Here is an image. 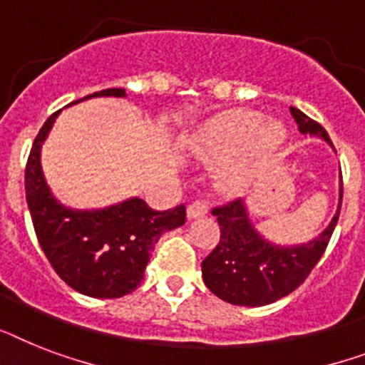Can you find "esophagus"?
I'll return each mask as SVG.
<instances>
[{"instance_id": "obj_1", "label": "esophagus", "mask_w": 365, "mask_h": 365, "mask_svg": "<svg viewBox=\"0 0 365 365\" xmlns=\"http://www.w3.org/2000/svg\"><path fill=\"white\" fill-rule=\"evenodd\" d=\"M206 213H208V206H206V202H202V200H195V202H191L187 206V219L202 217Z\"/></svg>"}]
</instances>
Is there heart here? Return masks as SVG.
<instances>
[{"label":"heart","instance_id":"1","mask_svg":"<svg viewBox=\"0 0 365 365\" xmlns=\"http://www.w3.org/2000/svg\"><path fill=\"white\" fill-rule=\"evenodd\" d=\"M287 140L279 120H264L260 112L238 108L206 120L189 136V152L202 161H221L232 153L219 173L223 191H244Z\"/></svg>","mask_w":365,"mask_h":365}]
</instances>
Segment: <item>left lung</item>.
Here are the masks:
<instances>
[{
	"mask_svg": "<svg viewBox=\"0 0 365 365\" xmlns=\"http://www.w3.org/2000/svg\"><path fill=\"white\" fill-rule=\"evenodd\" d=\"M290 114L302 135L321 138L334 148L324 127L292 106ZM341 198L343 187L339 183L337 210L327 229L317 234V238L296 245H279L264 238L255 229L244 200L215 208L213 215H217L221 240L202 260L204 285L217 298L234 306L260 307L289 296L306 281L327 250L339 217Z\"/></svg>",
	"mask_w": 365,
	"mask_h": 365,
	"instance_id": "left-lung-1",
	"label": "left lung"
}]
</instances>
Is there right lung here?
<instances>
[{"label":"right lung","mask_w":365,"mask_h":365,"mask_svg":"<svg viewBox=\"0 0 365 365\" xmlns=\"http://www.w3.org/2000/svg\"><path fill=\"white\" fill-rule=\"evenodd\" d=\"M91 97H125V90L110 88L84 99ZM58 114L41 127L26 167V200L35 234L56 274L71 289L91 298H121L142 283L161 234L185 223V206L155 212L138 197L97 210L59 202L41 167V150Z\"/></svg>","instance_id":"add662e5"}]
</instances>
